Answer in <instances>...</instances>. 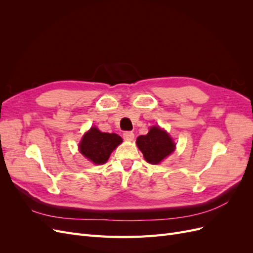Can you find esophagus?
I'll return each instance as SVG.
<instances>
[{
  "mask_svg": "<svg viewBox=\"0 0 253 253\" xmlns=\"http://www.w3.org/2000/svg\"><path fill=\"white\" fill-rule=\"evenodd\" d=\"M124 138L125 140H127V141H132L134 139V133L133 132H125L124 133Z\"/></svg>",
  "mask_w": 253,
  "mask_h": 253,
  "instance_id": "1",
  "label": "esophagus"
}]
</instances>
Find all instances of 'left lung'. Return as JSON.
Here are the masks:
<instances>
[{
	"instance_id": "8db88e82",
	"label": "left lung",
	"mask_w": 253,
	"mask_h": 253,
	"mask_svg": "<svg viewBox=\"0 0 253 253\" xmlns=\"http://www.w3.org/2000/svg\"><path fill=\"white\" fill-rule=\"evenodd\" d=\"M144 159L156 165L169 156L175 149L172 138L159 126H153L147 135H140L136 140Z\"/></svg>"
}]
</instances>
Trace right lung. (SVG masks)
Segmentation results:
<instances>
[{"instance_id":"add662e5","label":"right lung","mask_w":253,"mask_h":253,"mask_svg":"<svg viewBox=\"0 0 253 253\" xmlns=\"http://www.w3.org/2000/svg\"><path fill=\"white\" fill-rule=\"evenodd\" d=\"M122 142L121 137L115 133H102L91 127L83 136L79 144L81 154L95 165H102L109 159L113 150Z\"/></svg>"}]
</instances>
